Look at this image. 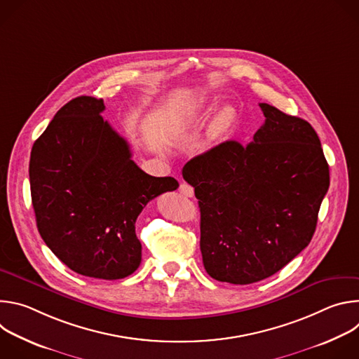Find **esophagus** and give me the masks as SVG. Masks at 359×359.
Here are the masks:
<instances>
[{
    "label": "esophagus",
    "mask_w": 359,
    "mask_h": 359,
    "mask_svg": "<svg viewBox=\"0 0 359 359\" xmlns=\"http://www.w3.org/2000/svg\"><path fill=\"white\" fill-rule=\"evenodd\" d=\"M179 190H180V193H182L183 196H186V197H193V196H194V189H193L189 183H182L180 187H179Z\"/></svg>",
    "instance_id": "1"
}]
</instances>
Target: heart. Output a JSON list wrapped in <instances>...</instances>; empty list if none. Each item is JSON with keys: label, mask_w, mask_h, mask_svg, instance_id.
Segmentation results:
<instances>
[{"label": "heart", "mask_w": 359, "mask_h": 359, "mask_svg": "<svg viewBox=\"0 0 359 359\" xmlns=\"http://www.w3.org/2000/svg\"><path fill=\"white\" fill-rule=\"evenodd\" d=\"M198 115H201V109L200 108H197V109H193L190 114H187L183 119H182V123L186 126L189 122H191L194 118H197ZM233 122H234V112H233V109L231 108H222L217 114H216V116H215V119H213V123H212V130H213V133H216V135H222V133H224L231 125H233Z\"/></svg>", "instance_id": "heart-1"}]
</instances>
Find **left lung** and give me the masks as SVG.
Wrapping results in <instances>:
<instances>
[{
  "label": "left lung",
  "instance_id": "1",
  "mask_svg": "<svg viewBox=\"0 0 359 359\" xmlns=\"http://www.w3.org/2000/svg\"><path fill=\"white\" fill-rule=\"evenodd\" d=\"M260 108L266 121L252 142H223L182 172L198 200L204 269L222 283H257L287 266L310 244L330 187L314 128Z\"/></svg>",
  "mask_w": 359,
  "mask_h": 359
}]
</instances>
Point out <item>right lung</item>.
<instances>
[{"label": "right lung", "instance_id": "obj_1", "mask_svg": "<svg viewBox=\"0 0 359 359\" xmlns=\"http://www.w3.org/2000/svg\"><path fill=\"white\" fill-rule=\"evenodd\" d=\"M104 100L78 96L35 140L29 159L38 231L72 271L119 280L137 270L135 223L146 204L179 187L132 161L128 142L104 121Z\"/></svg>", "mask_w": 359, "mask_h": 359}]
</instances>
